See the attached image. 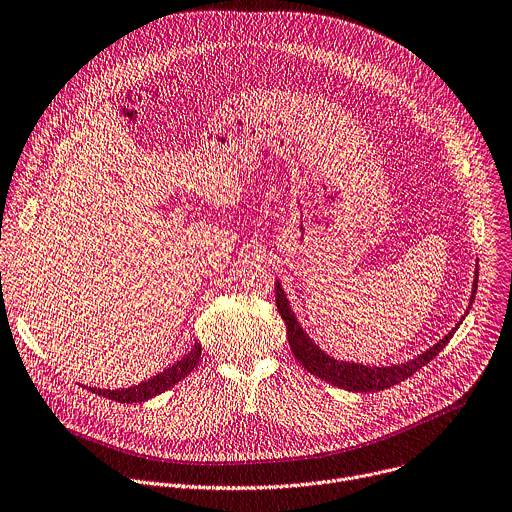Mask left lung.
<instances>
[{
  "mask_svg": "<svg viewBox=\"0 0 512 512\" xmlns=\"http://www.w3.org/2000/svg\"><path fill=\"white\" fill-rule=\"evenodd\" d=\"M274 289H276L278 313L287 325L289 346H291L297 362L307 372H311L313 376H317V378H321V380H325V382H329L337 388H344V390H350V392H378V390L390 388L394 384H401L403 380L411 378L417 370H421L425 364H429L449 344V339L453 337V333H456V329L462 325V321L466 319V315L472 309L474 295H476V289H478V268L474 270V285H472V295H470L468 309L462 315V319L456 323V327H451L447 331V335H443L437 344L429 346V350H425L417 358L401 362V364H390V366H366V364L337 360V358L329 356L327 352H323L313 342L309 333L299 323V319L295 317V311L291 309L289 297H287L285 289H282L280 280L274 282Z\"/></svg>",
  "mask_w": 512,
  "mask_h": 512,
  "instance_id": "left-lung-1",
  "label": "left lung"
}]
</instances>
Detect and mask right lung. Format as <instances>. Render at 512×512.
<instances>
[{
  "label": "right lung",
  "mask_w": 512,
  "mask_h": 512,
  "mask_svg": "<svg viewBox=\"0 0 512 512\" xmlns=\"http://www.w3.org/2000/svg\"><path fill=\"white\" fill-rule=\"evenodd\" d=\"M201 358V342H195L191 352H187L183 358H179L175 364H170L168 368H164L162 372L150 376L148 380L128 386V388H97V386H89L91 392L105 396V399L118 401V403H144L148 399H154V396L162 394L164 390L173 388L175 384H179L183 378H187L199 364Z\"/></svg>",
  "instance_id": "obj_1"
}]
</instances>
